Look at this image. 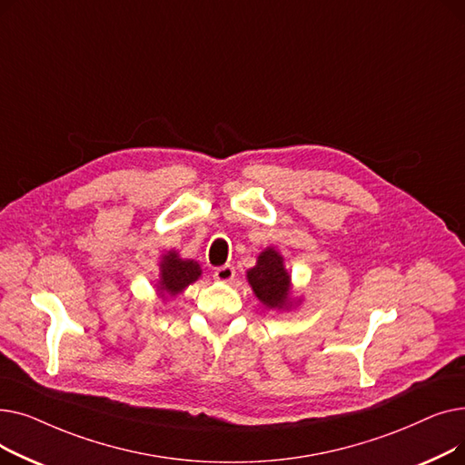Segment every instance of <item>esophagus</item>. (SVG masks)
Wrapping results in <instances>:
<instances>
[{
	"label": "esophagus",
	"instance_id": "obj_1",
	"mask_svg": "<svg viewBox=\"0 0 465 465\" xmlns=\"http://www.w3.org/2000/svg\"><path fill=\"white\" fill-rule=\"evenodd\" d=\"M235 277V270L232 265H223L218 267V270H214V279L218 282H232Z\"/></svg>",
	"mask_w": 465,
	"mask_h": 465
}]
</instances>
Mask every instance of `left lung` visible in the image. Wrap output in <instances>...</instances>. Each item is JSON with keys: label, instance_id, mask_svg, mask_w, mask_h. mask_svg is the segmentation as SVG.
<instances>
[{"label": "left lung", "instance_id": "1", "mask_svg": "<svg viewBox=\"0 0 465 465\" xmlns=\"http://www.w3.org/2000/svg\"><path fill=\"white\" fill-rule=\"evenodd\" d=\"M247 281L258 302L273 311H290L302 303L292 292V275L284 267V258L275 247L260 252L256 265L247 272Z\"/></svg>", "mask_w": 465, "mask_h": 465}]
</instances>
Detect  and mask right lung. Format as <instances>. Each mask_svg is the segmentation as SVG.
Masks as SVG:
<instances>
[{
  "mask_svg": "<svg viewBox=\"0 0 465 465\" xmlns=\"http://www.w3.org/2000/svg\"><path fill=\"white\" fill-rule=\"evenodd\" d=\"M160 273L154 282L156 294L162 302H169L202 277V267L195 260L181 258L177 251H167L160 258Z\"/></svg>",
  "mask_w": 465,
  "mask_h": 465,
  "instance_id": "add662e5",
  "label": "right lung"
}]
</instances>
